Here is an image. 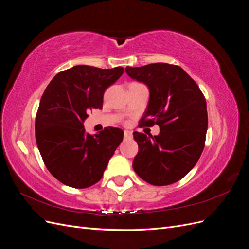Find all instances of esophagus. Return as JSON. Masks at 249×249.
<instances>
[{"label": "esophagus", "mask_w": 249, "mask_h": 249, "mask_svg": "<svg viewBox=\"0 0 249 249\" xmlns=\"http://www.w3.org/2000/svg\"><path fill=\"white\" fill-rule=\"evenodd\" d=\"M124 139H132L133 138V134H132V132L131 131H124Z\"/></svg>", "instance_id": "esophagus-1"}]
</instances>
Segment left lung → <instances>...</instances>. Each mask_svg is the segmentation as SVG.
Instances as JSON below:
<instances>
[{
    "label": "left lung",
    "mask_w": 249,
    "mask_h": 249,
    "mask_svg": "<svg viewBox=\"0 0 249 249\" xmlns=\"http://www.w3.org/2000/svg\"><path fill=\"white\" fill-rule=\"evenodd\" d=\"M125 72L149 90L140 126H160V134L154 137L133 133L139 146L133 168L154 186L176 183L195 166L205 147L208 130L205 96L194 80L178 65L126 66Z\"/></svg>",
    "instance_id": "8db88e82"
}]
</instances>
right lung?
I'll return each mask as SVG.
<instances>
[{
    "mask_svg": "<svg viewBox=\"0 0 249 249\" xmlns=\"http://www.w3.org/2000/svg\"><path fill=\"white\" fill-rule=\"evenodd\" d=\"M120 66L102 70L76 65L57 73L41 96L35 120L37 147L48 170L59 182L77 189L102 178L124 131L106 127L85 132L88 113L103 108L104 92L122 74Z\"/></svg>",
    "mask_w": 249,
    "mask_h": 249,
    "instance_id": "1",
    "label": "right lung"
}]
</instances>
